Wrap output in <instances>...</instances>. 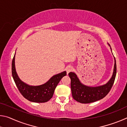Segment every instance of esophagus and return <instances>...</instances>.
Segmentation results:
<instances>
[{
    "mask_svg": "<svg viewBox=\"0 0 127 127\" xmlns=\"http://www.w3.org/2000/svg\"><path fill=\"white\" fill-rule=\"evenodd\" d=\"M73 70V68L72 66H68V67L66 68V73H67V74H68L69 73L71 72Z\"/></svg>",
    "mask_w": 127,
    "mask_h": 127,
    "instance_id": "esophagus-1",
    "label": "esophagus"
}]
</instances>
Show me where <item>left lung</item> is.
<instances>
[{
	"label": "left lung",
	"mask_w": 127,
	"mask_h": 127,
	"mask_svg": "<svg viewBox=\"0 0 127 127\" xmlns=\"http://www.w3.org/2000/svg\"><path fill=\"white\" fill-rule=\"evenodd\" d=\"M107 44L110 46L112 53L110 45L109 44ZM116 74L117 65L115 58L113 75L109 81L104 85L95 87L88 86L81 82L75 73L69 72L68 75L71 80L70 87L73 98L77 101L82 104H89L102 99L107 95L112 87L115 81Z\"/></svg>",
	"instance_id": "left-lung-1"
}]
</instances>
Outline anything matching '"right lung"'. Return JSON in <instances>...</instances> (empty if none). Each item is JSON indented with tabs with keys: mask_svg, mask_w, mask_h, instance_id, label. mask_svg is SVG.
<instances>
[{
	"mask_svg": "<svg viewBox=\"0 0 127 127\" xmlns=\"http://www.w3.org/2000/svg\"><path fill=\"white\" fill-rule=\"evenodd\" d=\"M15 55L12 64V73L15 83L22 96L30 101L42 103L48 101L53 97L54 90L60 81L66 76V71L54 75L46 83L38 86L27 84L19 78L15 66Z\"/></svg>",
	"mask_w": 127,
	"mask_h": 127,
	"instance_id": "right-lung-1",
	"label": "right lung"
}]
</instances>
